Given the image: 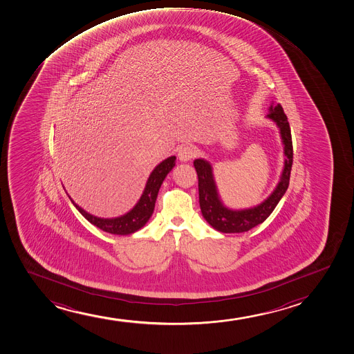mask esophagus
<instances>
[{
  "label": "esophagus",
  "instance_id": "obj_1",
  "mask_svg": "<svg viewBox=\"0 0 354 354\" xmlns=\"http://www.w3.org/2000/svg\"><path fill=\"white\" fill-rule=\"evenodd\" d=\"M196 155H197V150L192 145H183V147H179L178 158L182 162H187L196 157Z\"/></svg>",
  "mask_w": 354,
  "mask_h": 354
}]
</instances>
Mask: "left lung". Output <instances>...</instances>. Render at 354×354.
Returning <instances> with one entry per match:
<instances>
[{
  "label": "left lung",
  "mask_w": 354,
  "mask_h": 354,
  "mask_svg": "<svg viewBox=\"0 0 354 354\" xmlns=\"http://www.w3.org/2000/svg\"><path fill=\"white\" fill-rule=\"evenodd\" d=\"M267 118L277 122L280 129L281 138L285 145L286 160L280 182L272 195L260 205L244 210H232L224 207L217 192L212 165L204 159L194 160V167L198 176L201 212L207 223L218 232L227 234L248 232L259 224L263 223L288 189L292 165V142L287 115L283 112L282 106L277 104V106H270Z\"/></svg>",
  "instance_id": "8db88e82"
}]
</instances>
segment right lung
I'll return each instance as SVG.
<instances>
[{"label": "right lung", "instance_id": "right-lung-1", "mask_svg": "<svg viewBox=\"0 0 354 354\" xmlns=\"http://www.w3.org/2000/svg\"><path fill=\"white\" fill-rule=\"evenodd\" d=\"M175 165V156H171L158 164L155 167V170L151 172L150 177L147 179V187L144 189V192H142L138 203L134 205L131 212L120 216V217L99 218V217H95V216L86 212L85 210H82V207L74 203L72 199L71 201L86 220L99 229H102V232L115 234V235H129V234L137 232L140 227H144L152 216V212L155 210L156 199L158 195L159 187L162 185V180L165 179L167 174L172 170V167Z\"/></svg>", "mask_w": 354, "mask_h": 354}]
</instances>
